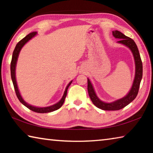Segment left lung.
Returning a JSON list of instances; mask_svg holds the SVG:
<instances>
[{
    "label": "left lung",
    "mask_w": 153,
    "mask_h": 153,
    "mask_svg": "<svg viewBox=\"0 0 153 153\" xmlns=\"http://www.w3.org/2000/svg\"><path fill=\"white\" fill-rule=\"evenodd\" d=\"M113 35L115 38L120 39L117 41L118 43L122 44V45L126 46L132 52L134 61H135L136 71L135 77H134L132 86H131V88L128 94L126 97L121 98V99H119L110 103L103 102L98 98L91 82H90V79L88 78V92L90 99H91L93 104L96 107L100 108V109L105 111L120 110L121 108L125 107L126 106L129 105L131 101H133L138 93L140 84V82L142 77V63L138 47H137L135 42L131 38L128 37V36L124 35L123 33L120 32V31H113Z\"/></svg>",
    "instance_id": "1"
}]
</instances>
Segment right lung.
<instances>
[{
  "instance_id": "add662e5",
  "label": "right lung",
  "mask_w": 153,
  "mask_h": 153,
  "mask_svg": "<svg viewBox=\"0 0 153 153\" xmlns=\"http://www.w3.org/2000/svg\"><path fill=\"white\" fill-rule=\"evenodd\" d=\"M37 34V32H33L32 33H30L29 34L27 35L25 38H23L22 40H21L17 44L16 46L13 51V56H12V59H11V79H12V82L13 84V86L15 88V93H16V95L19 99V101L22 103L23 105L25 107H27L29 109L32 110V111H34L36 113H50L52 112V111H56L59 109L62 105H63V102L65 101V97L67 96V89H68L69 86H70V84H71L72 81L69 83V84L67 85V86L66 87L65 90L64 92V94L63 96V97L61 99V100L59 102H58L56 104L50 106V107H33L32 105H30L28 104V103L25 102L24 101V100L23 99L22 96H21L19 90H18V87L17 85V82H16V78H15V68H16V64H17V59H18V56H19V52L21 51V49L22 48L23 46H24L25 43L27 42L30 40L32 39L33 37Z\"/></svg>"
}]
</instances>
